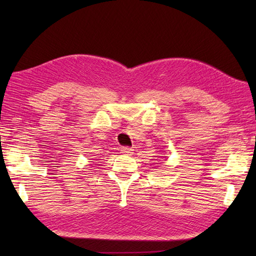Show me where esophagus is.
<instances>
[{
  "label": "esophagus",
  "mask_w": 256,
  "mask_h": 256,
  "mask_svg": "<svg viewBox=\"0 0 256 256\" xmlns=\"http://www.w3.org/2000/svg\"><path fill=\"white\" fill-rule=\"evenodd\" d=\"M121 150H122V153L125 155H131L133 153V150L131 148H122Z\"/></svg>",
  "instance_id": "1"
}]
</instances>
